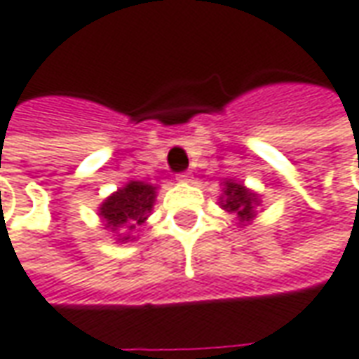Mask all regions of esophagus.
<instances>
[{
  "instance_id": "34e87169",
  "label": "esophagus",
  "mask_w": 359,
  "mask_h": 359,
  "mask_svg": "<svg viewBox=\"0 0 359 359\" xmlns=\"http://www.w3.org/2000/svg\"><path fill=\"white\" fill-rule=\"evenodd\" d=\"M191 172H180V175H177V180L179 182H191Z\"/></svg>"
}]
</instances>
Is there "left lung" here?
Returning a JSON list of instances; mask_svg holds the SVG:
<instances>
[{"instance_id": "8db88e82", "label": "left lung", "mask_w": 359, "mask_h": 359, "mask_svg": "<svg viewBox=\"0 0 359 359\" xmlns=\"http://www.w3.org/2000/svg\"><path fill=\"white\" fill-rule=\"evenodd\" d=\"M260 204L258 196L252 191H248L242 182H234V180H226L224 189H222V196H220V206L234 215L241 220V224L250 222L256 217V206Z\"/></svg>"}]
</instances>
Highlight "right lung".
Segmentation results:
<instances>
[{"mask_svg":"<svg viewBox=\"0 0 359 359\" xmlns=\"http://www.w3.org/2000/svg\"><path fill=\"white\" fill-rule=\"evenodd\" d=\"M155 196L156 187L142 182V180H130L123 189L113 192L105 203L99 206V217L103 218L105 226L111 232L123 229V226L130 232L137 226H141L149 218L153 204H155ZM129 238V234H125L118 241L127 242Z\"/></svg>","mask_w":359,"mask_h":359,"instance_id":"right-lung-1","label":"right lung"}]
</instances>
